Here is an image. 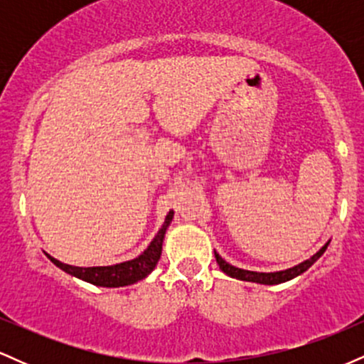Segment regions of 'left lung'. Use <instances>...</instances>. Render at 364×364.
Instances as JSON below:
<instances>
[{
    "instance_id": "8db88e82",
    "label": "left lung",
    "mask_w": 364,
    "mask_h": 364,
    "mask_svg": "<svg viewBox=\"0 0 364 364\" xmlns=\"http://www.w3.org/2000/svg\"><path fill=\"white\" fill-rule=\"evenodd\" d=\"M328 243L323 246V248L320 250L318 253H315L310 260L299 263V265L292 267V269H287V270H282V272H270V274H265V272H252V270H243V269H237V267H232L229 265L228 262L223 260V258L219 257V253H215V260L219 263L220 270H223L224 274H228L229 277H235V279H240V281H250V282H258V284H269V286H274V284H281V282H286V281H291V279L298 277L299 274L306 272L308 269L315 263L318 258L323 255L325 250H327Z\"/></svg>"
}]
</instances>
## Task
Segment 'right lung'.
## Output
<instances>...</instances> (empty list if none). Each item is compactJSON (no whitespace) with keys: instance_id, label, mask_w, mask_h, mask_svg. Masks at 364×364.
<instances>
[{"instance_id":"1","label":"right lung","mask_w":364,"mask_h":364,"mask_svg":"<svg viewBox=\"0 0 364 364\" xmlns=\"http://www.w3.org/2000/svg\"><path fill=\"white\" fill-rule=\"evenodd\" d=\"M174 212H169L168 217H166L164 224L159 229L157 236L154 237L152 243L149 245V248L145 250L144 253L140 255L139 258L129 262L118 263V265L111 267H73L66 265V263H61L56 258L49 257L54 265L60 267L61 270H65L66 274L75 275V277L82 279V281H87L94 286H102V287H121L128 286V284H133L136 281H141L145 275H149L154 270V267L157 265L159 258H161L162 252V240H164L166 229L173 220Z\"/></svg>"}]
</instances>
